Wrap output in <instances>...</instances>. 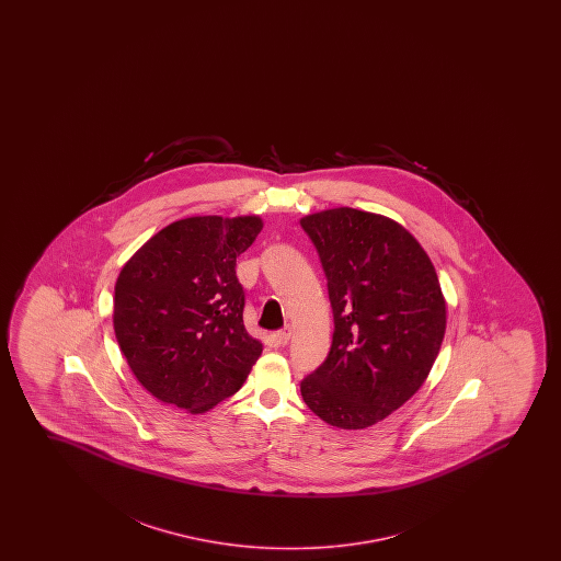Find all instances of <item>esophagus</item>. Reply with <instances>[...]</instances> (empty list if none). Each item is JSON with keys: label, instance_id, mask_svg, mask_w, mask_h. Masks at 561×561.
I'll return each instance as SVG.
<instances>
[{"label": "esophagus", "instance_id": "obj_1", "mask_svg": "<svg viewBox=\"0 0 561 561\" xmlns=\"http://www.w3.org/2000/svg\"><path fill=\"white\" fill-rule=\"evenodd\" d=\"M276 339L279 345H287V343H289V339H291V330H289V328H285V330L277 331Z\"/></svg>", "mask_w": 561, "mask_h": 561}]
</instances>
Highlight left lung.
I'll return each mask as SVG.
<instances>
[{"instance_id":"left-lung-1","label":"left lung","mask_w":561,"mask_h":561,"mask_svg":"<svg viewBox=\"0 0 561 561\" xmlns=\"http://www.w3.org/2000/svg\"><path fill=\"white\" fill-rule=\"evenodd\" d=\"M300 226L320 254L335 323L300 394L328 425L366 430L425 383L445 339V295L430 254L389 216L337 207Z\"/></svg>"}]
</instances>
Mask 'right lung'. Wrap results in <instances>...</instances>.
<instances>
[{"instance_id": "1", "label": "right lung", "mask_w": 561, "mask_h": 561, "mask_svg": "<svg viewBox=\"0 0 561 561\" xmlns=\"http://www.w3.org/2000/svg\"><path fill=\"white\" fill-rule=\"evenodd\" d=\"M262 226L259 215L190 216L124 264L113 328L131 374L154 399L205 414L245 383L262 341L243 323L236 261Z\"/></svg>"}]
</instances>
